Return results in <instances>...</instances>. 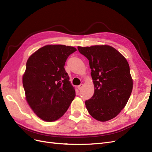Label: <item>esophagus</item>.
Returning <instances> with one entry per match:
<instances>
[{"label": "esophagus", "mask_w": 152, "mask_h": 152, "mask_svg": "<svg viewBox=\"0 0 152 152\" xmlns=\"http://www.w3.org/2000/svg\"><path fill=\"white\" fill-rule=\"evenodd\" d=\"M82 87H83V84H80L79 86H78L77 88H78V89H79V90H80L82 88Z\"/></svg>", "instance_id": "esophagus-1"}]
</instances>
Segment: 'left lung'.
Listing matches in <instances>:
<instances>
[{
    "label": "left lung",
    "instance_id": "1",
    "mask_svg": "<svg viewBox=\"0 0 152 152\" xmlns=\"http://www.w3.org/2000/svg\"><path fill=\"white\" fill-rule=\"evenodd\" d=\"M77 48L89 60L94 85L93 96L85 102L87 111L99 121L113 118L125 107L132 90L126 59L110 45Z\"/></svg>",
    "mask_w": 152,
    "mask_h": 152
}]
</instances>
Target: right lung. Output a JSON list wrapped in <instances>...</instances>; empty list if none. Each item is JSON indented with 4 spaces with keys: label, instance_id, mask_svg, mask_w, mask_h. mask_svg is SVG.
I'll list each match as a JSON object with an SVG mask.
<instances>
[{
    "label": "right lung",
    "instance_id": "right-lung-1",
    "mask_svg": "<svg viewBox=\"0 0 152 152\" xmlns=\"http://www.w3.org/2000/svg\"><path fill=\"white\" fill-rule=\"evenodd\" d=\"M77 49L64 45H48L31 55L23 76L26 99L39 118L58 120L75 97V91L64 68L68 57Z\"/></svg>",
    "mask_w": 152,
    "mask_h": 152
}]
</instances>
